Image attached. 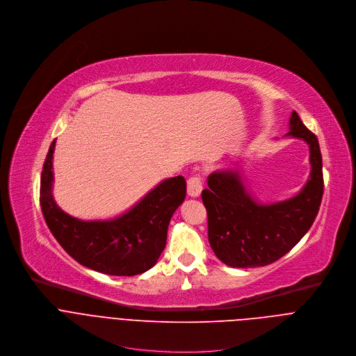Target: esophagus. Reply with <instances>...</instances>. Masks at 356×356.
Returning a JSON list of instances; mask_svg holds the SVG:
<instances>
[{
	"mask_svg": "<svg viewBox=\"0 0 356 356\" xmlns=\"http://www.w3.org/2000/svg\"><path fill=\"white\" fill-rule=\"evenodd\" d=\"M186 192L191 197H197L200 196V192H202V179L200 177L195 175V177H191L188 179V184H186Z\"/></svg>",
	"mask_w": 356,
	"mask_h": 356,
	"instance_id": "esophagus-1",
	"label": "esophagus"
}]
</instances>
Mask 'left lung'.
Wrapping results in <instances>:
<instances>
[{"instance_id": "obj_1", "label": "left lung", "mask_w": 356, "mask_h": 356, "mask_svg": "<svg viewBox=\"0 0 356 356\" xmlns=\"http://www.w3.org/2000/svg\"><path fill=\"white\" fill-rule=\"evenodd\" d=\"M286 136L310 149V178L293 197L270 204L248 193L238 170L209 175L202 200L207 211V237L216 257L233 268L269 265L289 252L312 227L323 197V160L318 140L293 111Z\"/></svg>"}]
</instances>
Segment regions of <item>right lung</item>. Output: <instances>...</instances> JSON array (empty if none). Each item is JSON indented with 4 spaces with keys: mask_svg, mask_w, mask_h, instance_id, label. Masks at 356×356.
<instances>
[{
    "mask_svg": "<svg viewBox=\"0 0 356 356\" xmlns=\"http://www.w3.org/2000/svg\"><path fill=\"white\" fill-rule=\"evenodd\" d=\"M50 145L40 178V206L54 238L81 265L113 276H133L156 265L167 243L174 211L186 195L185 178H168L122 216L111 220H80L54 202L53 152Z\"/></svg>",
    "mask_w": 356,
    "mask_h": 356,
    "instance_id": "right-lung-1",
    "label": "right lung"
}]
</instances>
